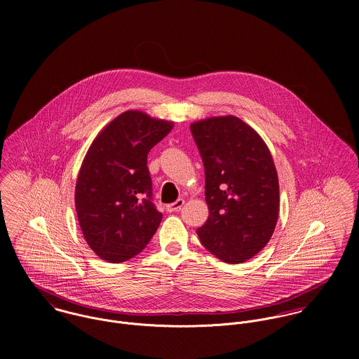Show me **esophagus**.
<instances>
[{
    "label": "esophagus",
    "mask_w": 359,
    "mask_h": 359,
    "mask_svg": "<svg viewBox=\"0 0 359 359\" xmlns=\"http://www.w3.org/2000/svg\"><path fill=\"white\" fill-rule=\"evenodd\" d=\"M185 205V201L184 199H178L177 202H174V203H171V205H167V211L168 212H175V211H180L181 210V207Z\"/></svg>",
    "instance_id": "34e87169"
}]
</instances>
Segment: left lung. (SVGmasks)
Wrapping results in <instances>:
<instances>
[{
  "mask_svg": "<svg viewBox=\"0 0 359 359\" xmlns=\"http://www.w3.org/2000/svg\"><path fill=\"white\" fill-rule=\"evenodd\" d=\"M205 165L208 218L198 235L228 264H242L269 242L279 214V182L262 138L235 116L191 124Z\"/></svg>",
  "mask_w": 359,
  "mask_h": 359,
  "instance_id": "left-lung-1",
  "label": "left lung"
}]
</instances>
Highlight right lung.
Returning a JSON list of instances; mask_svg holds the SVG:
<instances>
[{
  "label": "right lung",
  "instance_id": "right-lung-1",
  "mask_svg": "<svg viewBox=\"0 0 359 359\" xmlns=\"http://www.w3.org/2000/svg\"><path fill=\"white\" fill-rule=\"evenodd\" d=\"M171 121L127 110L97 135L86 154L74 203L86 242L107 262L141 253L163 214L152 202L148 154L172 128Z\"/></svg>",
  "mask_w": 359,
  "mask_h": 359
}]
</instances>
